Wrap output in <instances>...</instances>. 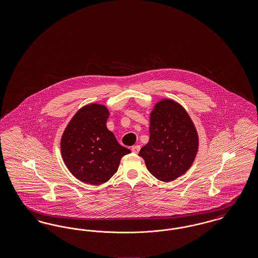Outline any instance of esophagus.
<instances>
[{
    "label": "esophagus",
    "mask_w": 258,
    "mask_h": 258,
    "mask_svg": "<svg viewBox=\"0 0 258 258\" xmlns=\"http://www.w3.org/2000/svg\"><path fill=\"white\" fill-rule=\"evenodd\" d=\"M132 151H133V153L137 154V153L140 151V146H139V145H135V146L132 148Z\"/></svg>",
    "instance_id": "obj_1"
}]
</instances>
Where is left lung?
<instances>
[{
	"label": "left lung",
	"instance_id": "1",
	"mask_svg": "<svg viewBox=\"0 0 258 258\" xmlns=\"http://www.w3.org/2000/svg\"><path fill=\"white\" fill-rule=\"evenodd\" d=\"M198 150L197 128L184 107L172 99L159 101L150 115V139L139 156L149 172L162 182L182 176Z\"/></svg>",
	"mask_w": 258,
	"mask_h": 258
}]
</instances>
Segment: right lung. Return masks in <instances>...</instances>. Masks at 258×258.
Here are the masks:
<instances>
[{"label": "right lung", "mask_w": 258, "mask_h": 258, "mask_svg": "<svg viewBox=\"0 0 258 258\" xmlns=\"http://www.w3.org/2000/svg\"><path fill=\"white\" fill-rule=\"evenodd\" d=\"M108 117L104 105L88 104L75 113L61 135L63 162L83 183L107 182L118 170L122 157L131 153L107 128Z\"/></svg>", "instance_id": "1"}]
</instances>
